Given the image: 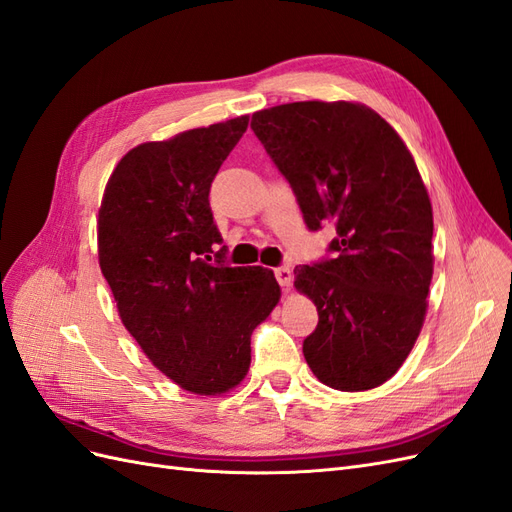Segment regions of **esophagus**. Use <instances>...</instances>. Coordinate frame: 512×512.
Returning a JSON list of instances; mask_svg holds the SVG:
<instances>
[{
	"label": "esophagus",
	"mask_w": 512,
	"mask_h": 512,
	"mask_svg": "<svg viewBox=\"0 0 512 512\" xmlns=\"http://www.w3.org/2000/svg\"><path fill=\"white\" fill-rule=\"evenodd\" d=\"M273 273H275V280L280 282L282 288H290V284H292V269L290 267H277V269H273Z\"/></svg>",
	"instance_id": "34e87169"
}]
</instances>
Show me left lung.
Listing matches in <instances>:
<instances>
[{
  "label": "left lung",
  "instance_id": "8db88e82",
  "mask_svg": "<svg viewBox=\"0 0 512 512\" xmlns=\"http://www.w3.org/2000/svg\"><path fill=\"white\" fill-rule=\"evenodd\" d=\"M252 130L307 228L337 232L333 256L294 269V286L318 309L305 361L331 389H376L406 361L427 312L433 213L414 158L359 102L265 108Z\"/></svg>",
  "mask_w": 512,
  "mask_h": 512
}]
</instances>
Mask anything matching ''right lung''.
I'll list each match as a JSON object with an SVG mask.
<instances>
[{
    "instance_id": "1",
    "label": "right lung",
    "mask_w": 512,
    "mask_h": 512,
    "mask_svg": "<svg viewBox=\"0 0 512 512\" xmlns=\"http://www.w3.org/2000/svg\"><path fill=\"white\" fill-rule=\"evenodd\" d=\"M241 115L128 151L106 183L98 258L123 327L164 376L196 395L245 378L252 331L280 301L262 267H230L211 181L247 130ZM216 262H210V254Z\"/></svg>"
}]
</instances>
